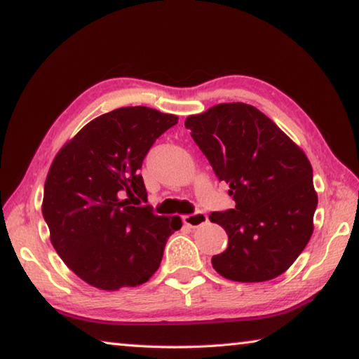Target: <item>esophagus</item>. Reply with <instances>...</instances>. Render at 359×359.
<instances>
[{
  "label": "esophagus",
  "mask_w": 359,
  "mask_h": 359,
  "mask_svg": "<svg viewBox=\"0 0 359 359\" xmlns=\"http://www.w3.org/2000/svg\"><path fill=\"white\" fill-rule=\"evenodd\" d=\"M208 220H209V217L204 214V212H194V214H190V215H185L184 217V223L187 224V226H190V228H198V226H201V224H204V223H208Z\"/></svg>",
  "instance_id": "34e87169"
}]
</instances>
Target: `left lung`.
Instances as JSON below:
<instances>
[{"label":"left lung","instance_id":"left-lung-1","mask_svg":"<svg viewBox=\"0 0 359 359\" xmlns=\"http://www.w3.org/2000/svg\"><path fill=\"white\" fill-rule=\"evenodd\" d=\"M185 126L236 201L234 209L209 215L228 234L226 250L212 257L214 269L242 283L283 274L313 233L318 198L306 154L244 102L190 115Z\"/></svg>","mask_w":359,"mask_h":359}]
</instances>
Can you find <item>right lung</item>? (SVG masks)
I'll return each instance as SVG.
<instances>
[{
    "mask_svg": "<svg viewBox=\"0 0 359 359\" xmlns=\"http://www.w3.org/2000/svg\"><path fill=\"white\" fill-rule=\"evenodd\" d=\"M179 117L120 107L90 121L48 169L42 215L65 264L95 288L137 287L160 267L180 217L155 215L139 174L151 145Z\"/></svg>",
    "mask_w": 359,
    "mask_h": 359,
    "instance_id": "1",
    "label": "right lung"
}]
</instances>
